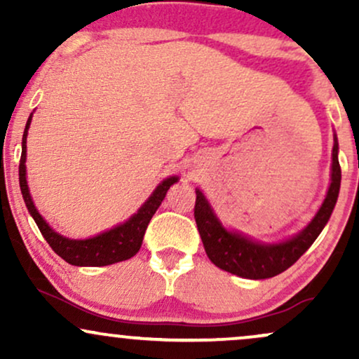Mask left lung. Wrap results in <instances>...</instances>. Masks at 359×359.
I'll return each instance as SVG.
<instances>
[{
  "instance_id": "left-lung-1",
  "label": "left lung",
  "mask_w": 359,
  "mask_h": 359,
  "mask_svg": "<svg viewBox=\"0 0 359 359\" xmlns=\"http://www.w3.org/2000/svg\"><path fill=\"white\" fill-rule=\"evenodd\" d=\"M339 185L341 167L339 160H337V138H334L331 185H329L327 196H325L319 212L302 233L292 240L278 243V245H262V243L251 241L241 234L226 231L217 217L214 216L204 194L197 189L194 217H196V224L199 229L201 240L204 243L205 253L214 265L219 266L221 270L243 278L262 280L282 273L311 248L312 243L323 231L336 205Z\"/></svg>"
}]
</instances>
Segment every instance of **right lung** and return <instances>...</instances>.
I'll use <instances>...</instances> for the list:
<instances>
[{"instance_id": "obj_1", "label": "right lung", "mask_w": 359, "mask_h": 359, "mask_svg": "<svg viewBox=\"0 0 359 359\" xmlns=\"http://www.w3.org/2000/svg\"><path fill=\"white\" fill-rule=\"evenodd\" d=\"M32 116L28 118L27 126L23 131V142H22V158H20V189H22L23 201L27 204L28 212L34 216V219L39 226L40 233L47 240L50 248L64 258L65 262L76 266H104L113 265V263L123 262L138 253L140 246H142L143 236H145L147 226L150 222L158 205L162 204L163 197L172 184H175L177 177L165 179L155 192L151 194L150 199L140 208V211L131 216L125 224H119L116 228L109 229V231L100 234V236L89 238V240H69V238L60 236L55 233L43 217L40 216L39 211L35 209L34 201H32L30 192H28L27 185V170H25V160H27V135L28 126H30Z\"/></svg>"}]
</instances>
